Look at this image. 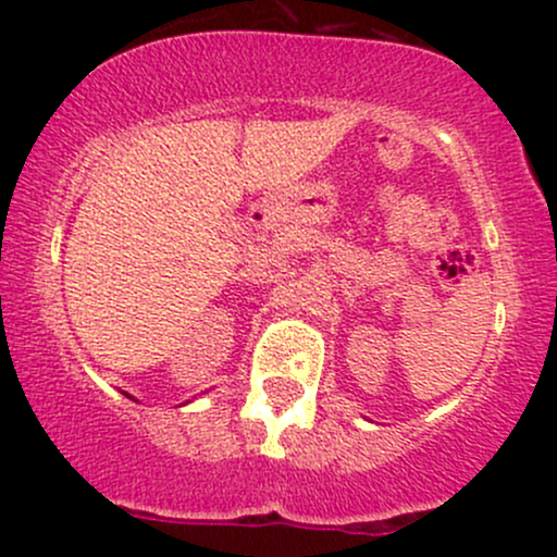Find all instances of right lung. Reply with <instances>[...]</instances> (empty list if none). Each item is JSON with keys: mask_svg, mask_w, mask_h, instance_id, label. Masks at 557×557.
<instances>
[{"mask_svg": "<svg viewBox=\"0 0 557 557\" xmlns=\"http://www.w3.org/2000/svg\"><path fill=\"white\" fill-rule=\"evenodd\" d=\"M125 395H127V393H125ZM127 398H131V395H127ZM133 400H136V398H133Z\"/></svg>", "mask_w": 557, "mask_h": 557, "instance_id": "1", "label": "right lung"}]
</instances>
